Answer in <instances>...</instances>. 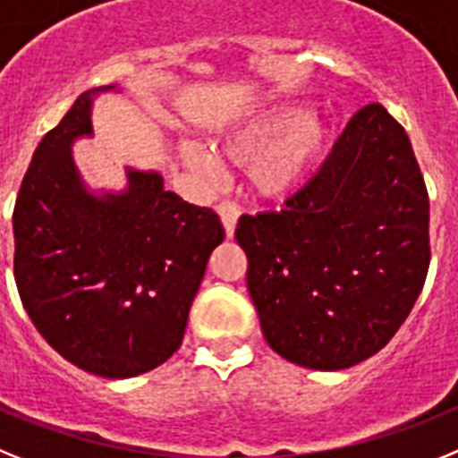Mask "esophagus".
Returning <instances> with one entry per match:
<instances>
[{
  "label": "esophagus",
  "mask_w": 458,
  "mask_h": 458,
  "mask_svg": "<svg viewBox=\"0 0 458 458\" xmlns=\"http://www.w3.org/2000/svg\"><path fill=\"white\" fill-rule=\"evenodd\" d=\"M218 216H221V224L225 228V237H234V228H237V218H240V209L233 202H221L218 205Z\"/></svg>",
  "instance_id": "1"
}]
</instances>
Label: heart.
I'll return each instance as SVG.
<instances>
[{
  "label": "heart",
  "mask_w": 458,
  "mask_h": 458,
  "mask_svg": "<svg viewBox=\"0 0 458 458\" xmlns=\"http://www.w3.org/2000/svg\"><path fill=\"white\" fill-rule=\"evenodd\" d=\"M334 133L336 122L327 113L311 110L304 101H284L225 131L216 138V149L237 165L253 160L251 189L260 198L281 200L311 180L327 157ZM177 154L193 173L216 174V161L198 142L182 140Z\"/></svg>",
  "instance_id": "obj_1"
}]
</instances>
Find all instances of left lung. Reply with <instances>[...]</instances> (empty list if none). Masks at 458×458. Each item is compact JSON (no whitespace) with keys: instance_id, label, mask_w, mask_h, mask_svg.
Listing matches in <instances>:
<instances>
[{"instance_id":"obj_1","label":"left lung","mask_w":458,"mask_h":458,"mask_svg":"<svg viewBox=\"0 0 458 458\" xmlns=\"http://www.w3.org/2000/svg\"><path fill=\"white\" fill-rule=\"evenodd\" d=\"M246 285L274 352L313 371L376 355L428 269V196L411 138L383 106L350 119L281 212L242 216Z\"/></svg>"}]
</instances>
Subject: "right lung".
I'll list each match as a JSON object with an SVG mask.
<instances>
[{
	"instance_id": "obj_1",
	"label": "right lung",
	"mask_w": 458,
	"mask_h": 458,
	"mask_svg": "<svg viewBox=\"0 0 458 458\" xmlns=\"http://www.w3.org/2000/svg\"><path fill=\"white\" fill-rule=\"evenodd\" d=\"M89 89L46 133L13 212L15 284L34 327L64 360L101 377H133L184 339L207 260L224 242L218 214L126 165L124 189H91L73 145L94 138Z\"/></svg>"
}]
</instances>
